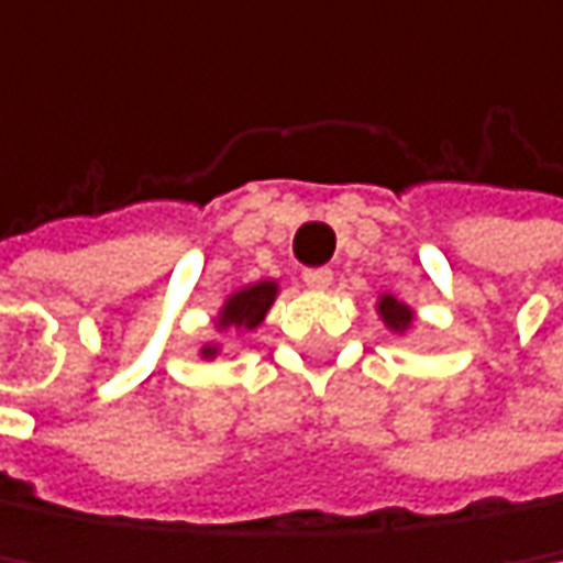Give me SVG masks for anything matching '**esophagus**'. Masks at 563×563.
<instances>
[{
	"mask_svg": "<svg viewBox=\"0 0 563 563\" xmlns=\"http://www.w3.org/2000/svg\"><path fill=\"white\" fill-rule=\"evenodd\" d=\"M301 278H305V285L314 288V291H324V288L334 285V272H331V268H308Z\"/></svg>",
	"mask_w": 563,
	"mask_h": 563,
	"instance_id": "obj_1",
	"label": "esophagus"
}]
</instances>
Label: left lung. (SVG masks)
Wrapping results in <instances>:
<instances>
[{
  "mask_svg": "<svg viewBox=\"0 0 563 563\" xmlns=\"http://www.w3.org/2000/svg\"><path fill=\"white\" fill-rule=\"evenodd\" d=\"M377 314H380V321H384L394 334H407V331L413 328V318H417V311H413L407 301H400L397 295H380Z\"/></svg>",
  "mask_w": 563,
  "mask_h": 563,
  "instance_id": "obj_1",
  "label": "left lung"
}]
</instances>
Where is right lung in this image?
<instances>
[{
    "label": "right lung",
    "instance_id": "1",
    "mask_svg": "<svg viewBox=\"0 0 563 563\" xmlns=\"http://www.w3.org/2000/svg\"><path fill=\"white\" fill-rule=\"evenodd\" d=\"M275 298H278V282H272V278L232 291V295L225 298V305L219 308V314H216V331H219V334L229 331V334H235V338L255 331V328L265 321V314H268V308L275 305ZM219 351H222V344L212 341V344H202V347H199V357H202V361H216Z\"/></svg>",
    "mask_w": 563,
    "mask_h": 563
}]
</instances>
